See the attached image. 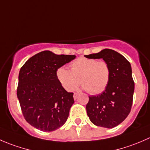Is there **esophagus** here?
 <instances>
[{
	"instance_id": "34e87169",
	"label": "esophagus",
	"mask_w": 150,
	"mask_h": 150,
	"mask_svg": "<svg viewBox=\"0 0 150 150\" xmlns=\"http://www.w3.org/2000/svg\"><path fill=\"white\" fill-rule=\"evenodd\" d=\"M78 93H74V95H73L74 99H76L77 98H78Z\"/></svg>"
}]
</instances>
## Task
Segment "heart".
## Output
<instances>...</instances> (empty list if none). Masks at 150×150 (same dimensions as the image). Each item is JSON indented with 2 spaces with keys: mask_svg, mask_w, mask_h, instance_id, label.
Here are the masks:
<instances>
[{
  "mask_svg": "<svg viewBox=\"0 0 150 150\" xmlns=\"http://www.w3.org/2000/svg\"><path fill=\"white\" fill-rule=\"evenodd\" d=\"M71 70L65 67L57 69L56 76L63 88L71 91L81 81L82 88L91 94L103 92L108 86L111 75L109 64L97 59L79 57L70 64Z\"/></svg>",
  "mask_w": 150,
  "mask_h": 150,
  "instance_id": "1",
  "label": "heart"
}]
</instances>
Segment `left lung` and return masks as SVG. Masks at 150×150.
<instances>
[{"label": "left lung", "instance_id": "1", "mask_svg": "<svg viewBox=\"0 0 150 150\" xmlns=\"http://www.w3.org/2000/svg\"><path fill=\"white\" fill-rule=\"evenodd\" d=\"M84 57L103 59L110 66L111 75L108 86L100 94L89 96L86 111L94 125L114 128L126 118L132 107L134 82L131 64L121 54L109 48Z\"/></svg>", "mask_w": 150, "mask_h": 150}]
</instances>
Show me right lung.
Masks as SVG:
<instances>
[{
  "mask_svg": "<svg viewBox=\"0 0 150 150\" xmlns=\"http://www.w3.org/2000/svg\"><path fill=\"white\" fill-rule=\"evenodd\" d=\"M75 57L43 51L21 67L16 94L24 117L32 126L54 131L65 123L74 103L73 93L62 86L56 72Z\"/></svg>",
  "mask_w": 150,
  "mask_h": 150,
  "instance_id": "1",
  "label": "right lung"
}]
</instances>
